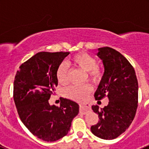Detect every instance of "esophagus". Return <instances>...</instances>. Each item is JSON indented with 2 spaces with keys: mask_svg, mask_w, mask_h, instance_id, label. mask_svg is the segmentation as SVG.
Masks as SVG:
<instances>
[{
  "mask_svg": "<svg viewBox=\"0 0 149 149\" xmlns=\"http://www.w3.org/2000/svg\"><path fill=\"white\" fill-rule=\"evenodd\" d=\"M90 110V105L88 104H80V112L82 113H86V112Z\"/></svg>",
  "mask_w": 149,
  "mask_h": 149,
  "instance_id": "obj_1",
  "label": "esophagus"
}]
</instances>
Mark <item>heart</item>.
Segmentation results:
<instances>
[{
    "label": "heart",
    "mask_w": 149,
    "mask_h": 149,
    "mask_svg": "<svg viewBox=\"0 0 149 149\" xmlns=\"http://www.w3.org/2000/svg\"><path fill=\"white\" fill-rule=\"evenodd\" d=\"M71 63L77 68L86 72L88 78L91 81L97 83L102 77V69L96 64L94 56L85 52H81L74 55L71 58ZM68 67L65 63L59 65L56 71V77L58 83L65 85L68 81ZM92 91V87L89 84L82 86H71L63 90V94L66 98L76 101H84L87 98Z\"/></svg>",
    "instance_id": "heart-1"
}]
</instances>
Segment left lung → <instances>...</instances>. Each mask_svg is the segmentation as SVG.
<instances>
[{
  "mask_svg": "<svg viewBox=\"0 0 149 149\" xmlns=\"http://www.w3.org/2000/svg\"><path fill=\"white\" fill-rule=\"evenodd\" d=\"M98 50L104 72L94 96L95 100L107 96L110 101L104 108L93 105L99 121L91 127V131L101 139H113L128 128L135 117L138 81L134 67L119 51L109 47Z\"/></svg>",
  "mask_w": 149,
  "mask_h": 149,
  "instance_id": "obj_1",
  "label": "left lung"
}]
</instances>
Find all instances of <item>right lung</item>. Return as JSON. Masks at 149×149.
I'll return each instance as SVG.
<instances>
[{
	"label": "right lung",
	"instance_id": "1",
	"mask_svg": "<svg viewBox=\"0 0 149 149\" xmlns=\"http://www.w3.org/2000/svg\"><path fill=\"white\" fill-rule=\"evenodd\" d=\"M69 52H39L22 63L15 74L13 98L21 120L30 133L46 142L67 135L79 105L62 98L60 106L48 100L58 85L57 67Z\"/></svg>",
	"mask_w": 149,
	"mask_h": 149
}]
</instances>
